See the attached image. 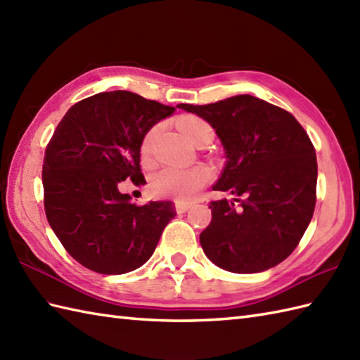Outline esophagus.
<instances>
[{"label": "esophagus", "mask_w": 360, "mask_h": 360, "mask_svg": "<svg viewBox=\"0 0 360 360\" xmlns=\"http://www.w3.org/2000/svg\"><path fill=\"white\" fill-rule=\"evenodd\" d=\"M176 212L178 213H186L190 207H192V202H186V201H176L174 202Z\"/></svg>", "instance_id": "1"}]
</instances>
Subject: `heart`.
<instances>
[{
    "instance_id": "1",
    "label": "heart",
    "mask_w": 360,
    "mask_h": 360,
    "mask_svg": "<svg viewBox=\"0 0 360 360\" xmlns=\"http://www.w3.org/2000/svg\"><path fill=\"white\" fill-rule=\"evenodd\" d=\"M181 133L186 136V139L192 143L205 133H213L207 122L198 117H184L179 120ZM156 129H151L145 134L141 153L143 158H147L155 141ZM212 179V172L209 167L195 165L188 168L179 167H164L159 172L151 176L150 190L155 196L164 198H176V200H190Z\"/></svg>"
}]
</instances>
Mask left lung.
I'll return each instance as SVG.
<instances>
[{
  "instance_id": "1",
  "label": "left lung",
  "mask_w": 360,
  "mask_h": 360,
  "mask_svg": "<svg viewBox=\"0 0 360 360\" xmlns=\"http://www.w3.org/2000/svg\"><path fill=\"white\" fill-rule=\"evenodd\" d=\"M178 108L215 129L226 165L212 188L235 196L210 202L212 221L200 235L204 254L235 274L277 266L297 248L316 207L317 158L307 131L292 114L249 94Z\"/></svg>"
}]
</instances>
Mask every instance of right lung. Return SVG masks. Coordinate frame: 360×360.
I'll list each match as a JSON object with an SVG mask.
<instances>
[{
	"mask_svg": "<svg viewBox=\"0 0 360 360\" xmlns=\"http://www.w3.org/2000/svg\"><path fill=\"white\" fill-rule=\"evenodd\" d=\"M174 108L129 91L98 93L71 106L57 125L43 160L48 223L74 259L88 269L120 275L147 263L165 226L172 201L131 202L119 192L127 178L145 181L141 145Z\"/></svg>",
	"mask_w": 360,
	"mask_h": 360,
	"instance_id": "add662e5",
	"label": "right lung"
}]
</instances>
